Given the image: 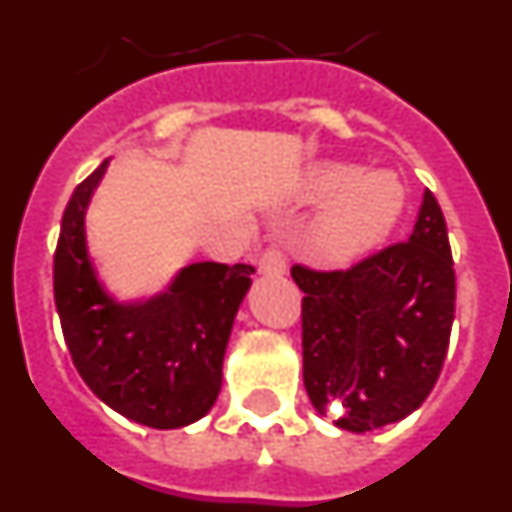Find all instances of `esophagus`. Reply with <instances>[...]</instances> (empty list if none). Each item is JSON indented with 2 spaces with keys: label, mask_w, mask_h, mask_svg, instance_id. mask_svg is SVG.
I'll return each mask as SVG.
<instances>
[{
  "label": "esophagus",
  "mask_w": 512,
  "mask_h": 512,
  "mask_svg": "<svg viewBox=\"0 0 512 512\" xmlns=\"http://www.w3.org/2000/svg\"><path fill=\"white\" fill-rule=\"evenodd\" d=\"M259 271L266 277H282L287 271V259L284 253L279 251V246H266L259 256Z\"/></svg>",
  "instance_id": "obj_1"
}]
</instances>
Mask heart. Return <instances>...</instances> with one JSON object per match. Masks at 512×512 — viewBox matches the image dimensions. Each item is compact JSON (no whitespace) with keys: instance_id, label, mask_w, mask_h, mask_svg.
Returning <instances> with one entry per match:
<instances>
[{"instance_id":"b5f03b06","label":"heart","mask_w":512,"mask_h":512,"mask_svg":"<svg viewBox=\"0 0 512 512\" xmlns=\"http://www.w3.org/2000/svg\"><path fill=\"white\" fill-rule=\"evenodd\" d=\"M307 192L315 200L330 197L320 217V243L338 259L356 256L382 241L405 205V192L395 176L382 171L354 176L348 166L338 164L315 166Z\"/></svg>"}]
</instances>
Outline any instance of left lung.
Instances as JSON below:
<instances>
[{"instance_id":"1","label":"left lung","mask_w":512,"mask_h":512,"mask_svg":"<svg viewBox=\"0 0 512 512\" xmlns=\"http://www.w3.org/2000/svg\"><path fill=\"white\" fill-rule=\"evenodd\" d=\"M302 295V379L312 408L343 431L413 413L441 374L456 307L449 230L431 189L408 241L348 269L295 264Z\"/></svg>"}]
</instances>
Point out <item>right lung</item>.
<instances>
[{"mask_svg": "<svg viewBox=\"0 0 512 512\" xmlns=\"http://www.w3.org/2000/svg\"><path fill=\"white\" fill-rule=\"evenodd\" d=\"M107 161L74 189L53 253V297L63 338L89 390L148 428H182L215 405L223 356L253 266L192 264L166 295L117 305L94 279L84 210Z\"/></svg>", "mask_w": 512, "mask_h": 512, "instance_id": "add662e5", "label": "right lung"}]
</instances>
